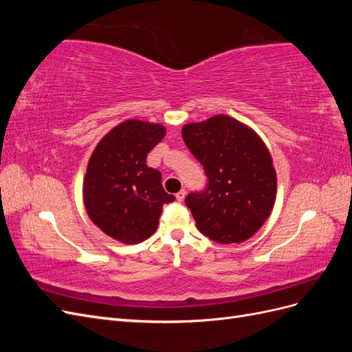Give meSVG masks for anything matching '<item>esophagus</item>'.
Returning <instances> with one entry per match:
<instances>
[{
  "mask_svg": "<svg viewBox=\"0 0 352 352\" xmlns=\"http://www.w3.org/2000/svg\"><path fill=\"white\" fill-rule=\"evenodd\" d=\"M185 197H186V190H185V189H180L179 192L176 194V199H177L179 202H182V201L185 199Z\"/></svg>",
  "mask_w": 352,
  "mask_h": 352,
  "instance_id": "1",
  "label": "esophagus"
}]
</instances>
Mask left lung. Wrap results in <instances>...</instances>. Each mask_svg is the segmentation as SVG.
I'll return each instance as SVG.
<instances>
[{
  "mask_svg": "<svg viewBox=\"0 0 352 352\" xmlns=\"http://www.w3.org/2000/svg\"><path fill=\"white\" fill-rule=\"evenodd\" d=\"M182 138L208 179L204 190L185 198L198 230L220 243L250 239L269 219L278 190L267 146L225 114L185 124Z\"/></svg>",
  "mask_w": 352,
  "mask_h": 352,
  "instance_id": "1",
  "label": "left lung"
}]
</instances>
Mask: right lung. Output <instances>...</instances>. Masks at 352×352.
I'll use <instances>...</instances> for the list:
<instances>
[{
  "mask_svg": "<svg viewBox=\"0 0 352 352\" xmlns=\"http://www.w3.org/2000/svg\"><path fill=\"white\" fill-rule=\"evenodd\" d=\"M164 126L126 120L95 148L83 180V202L89 219L105 235L123 243H140L158 226L163 206L173 202L162 185V173L146 166V155L163 140Z\"/></svg>",
  "mask_w": 352,
  "mask_h": 352,
  "instance_id": "1",
  "label": "right lung"
}]
</instances>
